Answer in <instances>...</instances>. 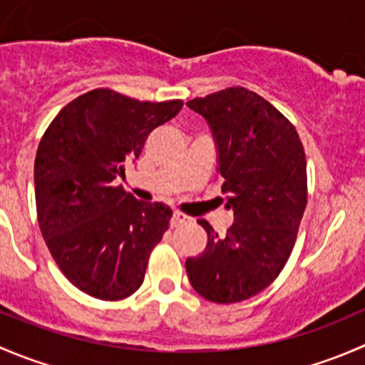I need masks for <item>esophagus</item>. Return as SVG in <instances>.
Returning a JSON list of instances; mask_svg holds the SVG:
<instances>
[{
  "label": "esophagus",
  "mask_w": 365,
  "mask_h": 365,
  "mask_svg": "<svg viewBox=\"0 0 365 365\" xmlns=\"http://www.w3.org/2000/svg\"><path fill=\"white\" fill-rule=\"evenodd\" d=\"M190 222V217L185 215V213L178 212V210H175L173 212V217H171V226H182V224H187Z\"/></svg>",
  "instance_id": "1"
}]
</instances>
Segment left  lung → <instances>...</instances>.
<instances>
[{
	"label": "left lung",
	"instance_id": "obj_1",
	"mask_svg": "<svg viewBox=\"0 0 365 365\" xmlns=\"http://www.w3.org/2000/svg\"><path fill=\"white\" fill-rule=\"evenodd\" d=\"M208 123L235 222L208 235L203 252L187 257L192 288L215 304L263 292L284 268L307 205V164L295 127L263 97L227 88L187 102Z\"/></svg>",
	"mask_w": 365,
	"mask_h": 365
}]
</instances>
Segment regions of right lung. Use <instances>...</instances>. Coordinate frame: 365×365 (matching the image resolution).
Wrapping results in <instances>:
<instances>
[{
    "label": "right lung",
    "instance_id": "obj_1",
    "mask_svg": "<svg viewBox=\"0 0 365 365\" xmlns=\"http://www.w3.org/2000/svg\"><path fill=\"white\" fill-rule=\"evenodd\" d=\"M182 101L139 102L93 90L61 109L35 159L38 226L65 277L101 300H121L145 281L150 252L171 208L116 187L146 138L176 116Z\"/></svg>",
    "mask_w": 365,
    "mask_h": 365
}]
</instances>
